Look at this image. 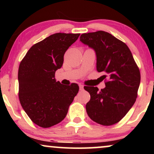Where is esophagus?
I'll list each match as a JSON object with an SVG mask.
<instances>
[{"mask_svg": "<svg viewBox=\"0 0 154 154\" xmlns=\"http://www.w3.org/2000/svg\"><path fill=\"white\" fill-rule=\"evenodd\" d=\"M79 89H80V90H83L84 86L83 85H79Z\"/></svg>", "mask_w": 154, "mask_h": 154, "instance_id": "1", "label": "esophagus"}]
</instances>
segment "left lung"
<instances>
[{
    "instance_id": "left-lung-1",
    "label": "left lung",
    "mask_w": 154,
    "mask_h": 154,
    "mask_svg": "<svg viewBox=\"0 0 154 154\" xmlns=\"http://www.w3.org/2000/svg\"><path fill=\"white\" fill-rule=\"evenodd\" d=\"M80 41L95 52L97 71L107 76L106 87H84L90 94L86 111L90 119L102 125L118 123L136 101L140 72L125 43L103 31L83 33Z\"/></svg>"
}]
</instances>
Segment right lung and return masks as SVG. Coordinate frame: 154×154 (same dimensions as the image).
Here are the masks:
<instances>
[{"mask_svg":"<svg viewBox=\"0 0 154 154\" xmlns=\"http://www.w3.org/2000/svg\"><path fill=\"white\" fill-rule=\"evenodd\" d=\"M80 33H57L33 45L19 66V98L28 116L42 128L64 119L79 92L77 84L63 85L55 79L67 49Z\"/></svg>","mask_w":154,"mask_h":154,"instance_id":"add662e5","label":"right lung"}]
</instances>
